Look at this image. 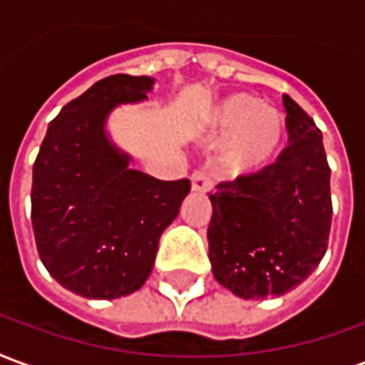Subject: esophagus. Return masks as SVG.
Returning a JSON list of instances; mask_svg holds the SVG:
<instances>
[{
    "label": "esophagus",
    "instance_id": "obj_1",
    "mask_svg": "<svg viewBox=\"0 0 365 365\" xmlns=\"http://www.w3.org/2000/svg\"><path fill=\"white\" fill-rule=\"evenodd\" d=\"M191 187H193V191H209L213 187V182H211V178L205 170H195L191 174Z\"/></svg>",
    "mask_w": 365,
    "mask_h": 365
}]
</instances>
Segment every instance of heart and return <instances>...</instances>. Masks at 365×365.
I'll return each instance as SVG.
<instances>
[{"mask_svg":"<svg viewBox=\"0 0 365 365\" xmlns=\"http://www.w3.org/2000/svg\"><path fill=\"white\" fill-rule=\"evenodd\" d=\"M283 135L282 115L250 93L222 97L207 115V140H225L221 166L232 175H252L264 170L277 156Z\"/></svg>","mask_w":365,"mask_h":365,"instance_id":"1","label":"heart"}]
</instances>
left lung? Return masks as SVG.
<instances>
[{"label":"left lung","instance_id":"1","mask_svg":"<svg viewBox=\"0 0 365 365\" xmlns=\"http://www.w3.org/2000/svg\"><path fill=\"white\" fill-rule=\"evenodd\" d=\"M289 144L258 174L221 182L209 195V260L242 299L279 297L313 274L332 222L330 168L321 128L283 96Z\"/></svg>","mask_w":365,"mask_h":365}]
</instances>
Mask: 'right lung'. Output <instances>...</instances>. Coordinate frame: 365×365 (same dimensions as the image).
Wrapping results in <instances>:
<instances>
[{
    "label": "right lung",
    "mask_w": 365,
    "mask_h": 365,
    "mask_svg": "<svg viewBox=\"0 0 365 365\" xmlns=\"http://www.w3.org/2000/svg\"><path fill=\"white\" fill-rule=\"evenodd\" d=\"M148 76L99 80L51 120L33 166L31 221L38 256L56 282L88 299H117L148 279L158 242L190 180L162 182L130 168L105 133L120 103L148 99Z\"/></svg>",
    "instance_id": "1"
}]
</instances>
